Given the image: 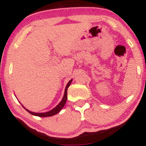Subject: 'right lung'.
<instances>
[{
	"label": "right lung",
	"instance_id": "1",
	"mask_svg": "<svg viewBox=\"0 0 146 146\" xmlns=\"http://www.w3.org/2000/svg\"><path fill=\"white\" fill-rule=\"evenodd\" d=\"M72 80H70V81L68 82L67 84H66V88H65V90H64V94L63 98H62V100H61V102H60V103L58 104L54 108H53L52 110H49V111L45 112V113H34V112H31L29 110L26 109V108L24 107V106L21 103V104L23 106V108H24L25 109L27 110V111L29 112V113L30 114H31V115H35V116H38V117H51V116H53V115H56V114H58L60 111V110L62 109V108L64 106L65 104H66V100H67V89H68V87H69L70 84H71Z\"/></svg>",
	"mask_w": 146,
	"mask_h": 146
}]
</instances>
